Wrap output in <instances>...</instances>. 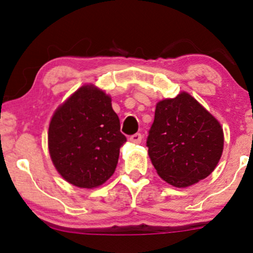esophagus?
Returning <instances> with one entry per match:
<instances>
[{
    "mask_svg": "<svg viewBox=\"0 0 253 253\" xmlns=\"http://www.w3.org/2000/svg\"><path fill=\"white\" fill-rule=\"evenodd\" d=\"M129 139L131 143H133V144H140L141 139H143V136H141L140 133H134L129 138Z\"/></svg>",
    "mask_w": 253,
    "mask_h": 253,
    "instance_id": "obj_1",
    "label": "esophagus"
}]
</instances>
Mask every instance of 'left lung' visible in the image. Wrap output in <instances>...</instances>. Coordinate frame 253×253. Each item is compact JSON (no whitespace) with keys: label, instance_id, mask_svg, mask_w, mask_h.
I'll list each match as a JSON object with an SVG mask.
<instances>
[{"label":"left lung","instance_id":"obj_1","mask_svg":"<svg viewBox=\"0 0 253 253\" xmlns=\"http://www.w3.org/2000/svg\"><path fill=\"white\" fill-rule=\"evenodd\" d=\"M146 146L159 176L185 188L215 169L223 151V131L212 114L182 92L157 103Z\"/></svg>","mask_w":253,"mask_h":253}]
</instances>
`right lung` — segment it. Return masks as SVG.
Instances as JSON below:
<instances>
[{
	"instance_id": "right-lung-1",
	"label": "right lung",
	"mask_w": 253,
	"mask_h": 253,
	"mask_svg": "<svg viewBox=\"0 0 253 253\" xmlns=\"http://www.w3.org/2000/svg\"><path fill=\"white\" fill-rule=\"evenodd\" d=\"M112 99L93 85L78 88L54 113L48 129L51 161L78 188L101 185L114 174L126 138Z\"/></svg>"
}]
</instances>
